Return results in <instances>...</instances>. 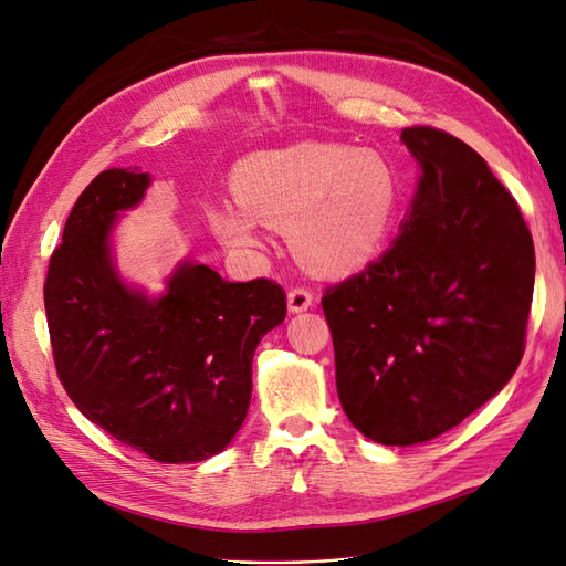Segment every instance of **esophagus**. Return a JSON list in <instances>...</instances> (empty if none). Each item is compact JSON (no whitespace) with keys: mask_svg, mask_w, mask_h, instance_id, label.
Here are the masks:
<instances>
[{"mask_svg":"<svg viewBox=\"0 0 566 566\" xmlns=\"http://www.w3.org/2000/svg\"><path fill=\"white\" fill-rule=\"evenodd\" d=\"M314 302V293L310 287L304 285H297V287H290L287 293V310L293 314H300V312H306Z\"/></svg>","mask_w":566,"mask_h":566,"instance_id":"1","label":"esophagus"}]
</instances>
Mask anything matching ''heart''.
Segmentation results:
<instances>
[{
  "label": "heart",
  "mask_w": 566,
  "mask_h": 566,
  "mask_svg": "<svg viewBox=\"0 0 566 566\" xmlns=\"http://www.w3.org/2000/svg\"><path fill=\"white\" fill-rule=\"evenodd\" d=\"M233 184L241 200L208 205L219 241L252 250L264 224L290 227L297 254L325 273L361 266L385 241L399 202L397 175L380 153L339 144L252 153Z\"/></svg>",
  "instance_id": "heart-1"
}]
</instances>
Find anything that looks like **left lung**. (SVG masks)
Masks as SVG:
<instances>
[{
	"label": "left lung",
	"mask_w": 566,
	"mask_h": 566,
	"mask_svg": "<svg viewBox=\"0 0 566 566\" xmlns=\"http://www.w3.org/2000/svg\"><path fill=\"white\" fill-rule=\"evenodd\" d=\"M401 142L422 169L401 233L321 300L339 403L385 447L443 434L507 385L536 273L517 202L476 150L434 127Z\"/></svg>",
	"instance_id": "obj_1"
}]
</instances>
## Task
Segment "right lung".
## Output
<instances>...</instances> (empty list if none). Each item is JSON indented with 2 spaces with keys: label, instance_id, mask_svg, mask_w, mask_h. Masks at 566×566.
Returning <instances> with one entry per match:
<instances>
[{
  "label": "right lung",
  "instance_id": "1",
  "mask_svg": "<svg viewBox=\"0 0 566 566\" xmlns=\"http://www.w3.org/2000/svg\"><path fill=\"white\" fill-rule=\"evenodd\" d=\"M150 177L106 169L77 198L49 260L44 310L59 380L101 430L158 462L224 451L248 416L252 356L285 318L279 283H229L191 260L160 297L127 285L111 233Z\"/></svg>",
  "mask_w": 566,
  "mask_h": 566
}]
</instances>
